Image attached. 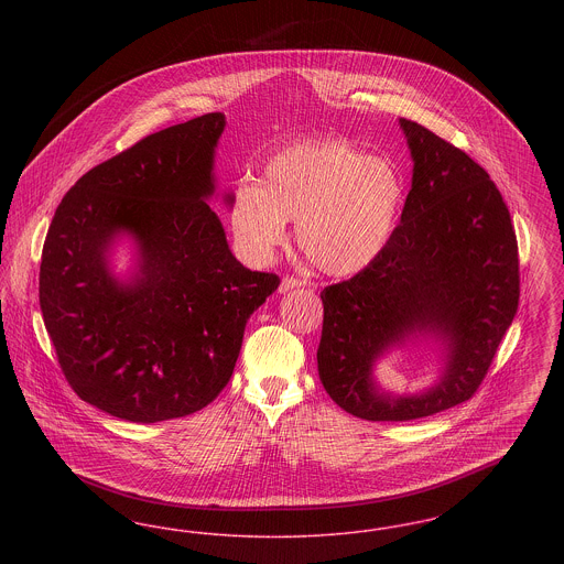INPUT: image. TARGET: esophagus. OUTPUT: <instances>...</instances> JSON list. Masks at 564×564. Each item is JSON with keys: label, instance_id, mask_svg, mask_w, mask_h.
Masks as SVG:
<instances>
[{"label": "esophagus", "instance_id": "34e87169", "mask_svg": "<svg viewBox=\"0 0 564 564\" xmlns=\"http://www.w3.org/2000/svg\"><path fill=\"white\" fill-rule=\"evenodd\" d=\"M297 288H302V281H300V279H295V276H283V279H281V285H279V294H288V292L297 290Z\"/></svg>", "mask_w": 564, "mask_h": 564}]
</instances>
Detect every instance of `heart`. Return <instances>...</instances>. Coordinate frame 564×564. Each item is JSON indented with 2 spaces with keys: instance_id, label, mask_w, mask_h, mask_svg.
Here are the masks:
<instances>
[{
  "instance_id": "obj_1",
  "label": "heart",
  "mask_w": 564,
  "mask_h": 564,
  "mask_svg": "<svg viewBox=\"0 0 564 564\" xmlns=\"http://www.w3.org/2000/svg\"><path fill=\"white\" fill-rule=\"evenodd\" d=\"M405 203L400 169L366 156L349 139H302L272 152L260 180H241L230 196V228L242 253L267 262L295 224L315 269L349 276L370 269L393 241Z\"/></svg>"
}]
</instances>
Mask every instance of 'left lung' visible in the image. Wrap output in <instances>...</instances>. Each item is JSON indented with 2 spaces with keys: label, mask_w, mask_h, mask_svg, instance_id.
<instances>
[{
  "label": "left lung",
  "mask_w": 564,
  "mask_h": 564,
  "mask_svg": "<svg viewBox=\"0 0 564 564\" xmlns=\"http://www.w3.org/2000/svg\"><path fill=\"white\" fill-rule=\"evenodd\" d=\"M400 129L412 188L398 232L370 269L322 292L323 389L366 421H414L467 402L520 295L516 232L488 173L421 124L400 118ZM421 346L436 364L430 388L393 394L375 380L393 349Z\"/></svg>",
  "instance_id": "8db88e82"
}]
</instances>
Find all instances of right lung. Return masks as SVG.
Instances as JSON below:
<instances>
[{
    "mask_svg": "<svg viewBox=\"0 0 564 564\" xmlns=\"http://www.w3.org/2000/svg\"><path fill=\"white\" fill-rule=\"evenodd\" d=\"M224 129L215 111L141 139L82 175L48 228L42 317L72 389L116 419L159 423L214 402L279 288L235 258L209 207Z\"/></svg>",
    "mask_w": 564,
    "mask_h": 564,
    "instance_id": "add662e5",
    "label": "right lung"
}]
</instances>
